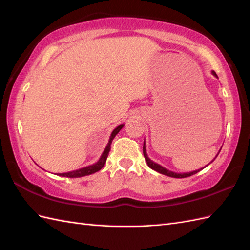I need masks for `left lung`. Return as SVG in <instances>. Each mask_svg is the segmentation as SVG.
I'll return each instance as SVG.
<instances>
[{
  "instance_id": "1",
  "label": "left lung",
  "mask_w": 250,
  "mask_h": 250,
  "mask_svg": "<svg viewBox=\"0 0 250 250\" xmlns=\"http://www.w3.org/2000/svg\"><path fill=\"white\" fill-rule=\"evenodd\" d=\"M211 74H213V75H214L215 77L218 78V76H217V74H216L214 71H211ZM220 150H221V149H220ZM143 153H144L145 160H146V162H147V164H148V167H149L150 168H152L153 171H156V172L160 173V174H163V175H167V176H169V177H174V178H185V177L191 176V175H194V174H196V173H198V172L200 171V169H198V171H193V172L183 173V174H182V173H175V172H172V171H169V169L161 167L160 164H158V163H156V162H153L152 160H150L149 157L147 156L145 142H144V146H143ZM218 153H219V152H218ZM217 156H218V155H217ZM217 156H216V157H217ZM214 160H215V159H214ZM211 162H213V161H211ZM201 169H202V168H201Z\"/></svg>"
}]
</instances>
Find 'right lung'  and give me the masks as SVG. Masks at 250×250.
I'll return each instance as SVG.
<instances>
[{"instance_id":"right-lung-1","label":"right lung","mask_w":250,"mask_h":250,"mask_svg":"<svg viewBox=\"0 0 250 250\" xmlns=\"http://www.w3.org/2000/svg\"><path fill=\"white\" fill-rule=\"evenodd\" d=\"M124 124L120 125L117 126V128L111 132L110 134V137H109V141L107 143V145H106L105 149L102 153V156L100 157L99 161L95 162L93 164H91V166H88V167H82V168H78V169H75V171H71V172H67V173H59L58 175L59 176H64V177H70V178H77V177H83V176H87V175H91L95 172L100 171L101 168H102L104 167V164L106 162V159H107L108 157V152L110 150V145H111V142H113L114 137L119 133V131L124 128Z\"/></svg>"}]
</instances>
